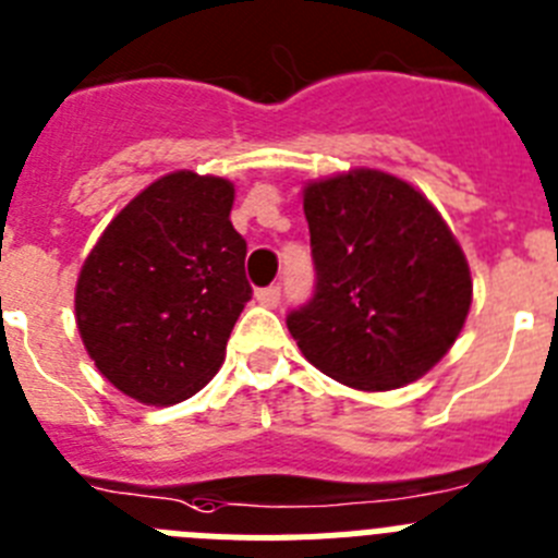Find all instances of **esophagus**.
Listing matches in <instances>:
<instances>
[{"label":"esophagus","mask_w":558,"mask_h":558,"mask_svg":"<svg viewBox=\"0 0 558 558\" xmlns=\"http://www.w3.org/2000/svg\"><path fill=\"white\" fill-rule=\"evenodd\" d=\"M255 300H258L260 306H278L280 303V286L278 283H272V286H264V289H258V292H255Z\"/></svg>","instance_id":"obj_1"}]
</instances>
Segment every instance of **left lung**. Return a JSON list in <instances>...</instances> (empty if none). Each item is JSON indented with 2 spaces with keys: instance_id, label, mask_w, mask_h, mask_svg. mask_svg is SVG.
<instances>
[{
  "instance_id": "left-lung-1",
  "label": "left lung",
  "mask_w": 558,
  "mask_h": 558,
  "mask_svg": "<svg viewBox=\"0 0 558 558\" xmlns=\"http://www.w3.org/2000/svg\"><path fill=\"white\" fill-rule=\"evenodd\" d=\"M314 294L286 314L300 351L331 379L393 390L452 348L472 306L458 241L429 202L381 171L312 182Z\"/></svg>"
}]
</instances>
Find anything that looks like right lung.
I'll return each mask as SVG.
<instances>
[{"instance_id":"add662e5","label":"right lung","mask_w":558,"mask_h":558,"mask_svg":"<svg viewBox=\"0 0 558 558\" xmlns=\"http://www.w3.org/2000/svg\"><path fill=\"white\" fill-rule=\"evenodd\" d=\"M232 185L177 171L132 198L89 252L77 331L98 371L143 404H177L216 376L252 298Z\"/></svg>"}]
</instances>
